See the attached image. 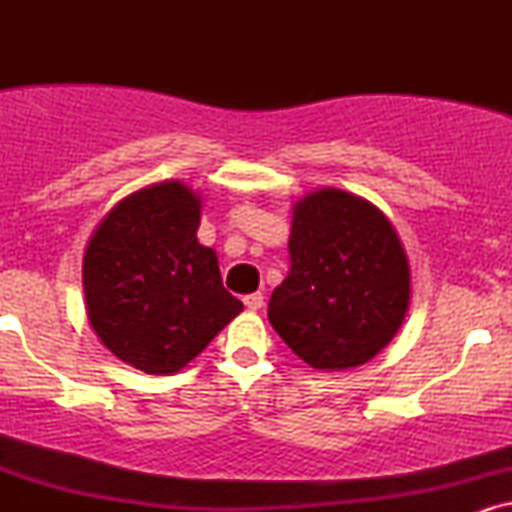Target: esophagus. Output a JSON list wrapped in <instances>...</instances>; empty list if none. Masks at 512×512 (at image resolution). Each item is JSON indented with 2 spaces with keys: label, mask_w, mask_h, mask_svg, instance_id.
<instances>
[{
  "label": "esophagus",
  "mask_w": 512,
  "mask_h": 512,
  "mask_svg": "<svg viewBox=\"0 0 512 512\" xmlns=\"http://www.w3.org/2000/svg\"><path fill=\"white\" fill-rule=\"evenodd\" d=\"M243 303L248 310H260L264 305V296L262 293H250V296L243 298Z\"/></svg>",
  "instance_id": "34e87169"
}]
</instances>
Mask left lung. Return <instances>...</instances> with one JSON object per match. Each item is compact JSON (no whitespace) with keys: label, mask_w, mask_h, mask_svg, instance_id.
Here are the masks:
<instances>
[{"label":"left lung","mask_w":512,"mask_h":512,"mask_svg":"<svg viewBox=\"0 0 512 512\" xmlns=\"http://www.w3.org/2000/svg\"><path fill=\"white\" fill-rule=\"evenodd\" d=\"M289 255L267 315L293 354L317 370H346L392 342L409 310L411 272L375 204L334 187L298 199Z\"/></svg>","instance_id":"8db88e82"}]
</instances>
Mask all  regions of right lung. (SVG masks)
Instances as JSON below:
<instances>
[{
  "instance_id": "add662e5",
  "label": "right lung",
  "mask_w": 512,
  "mask_h": 512,
  "mask_svg": "<svg viewBox=\"0 0 512 512\" xmlns=\"http://www.w3.org/2000/svg\"><path fill=\"white\" fill-rule=\"evenodd\" d=\"M202 197L166 180L117 202L84 252L86 313L103 346L149 375H170L243 310L219 260L197 240Z\"/></svg>"
}]
</instances>
